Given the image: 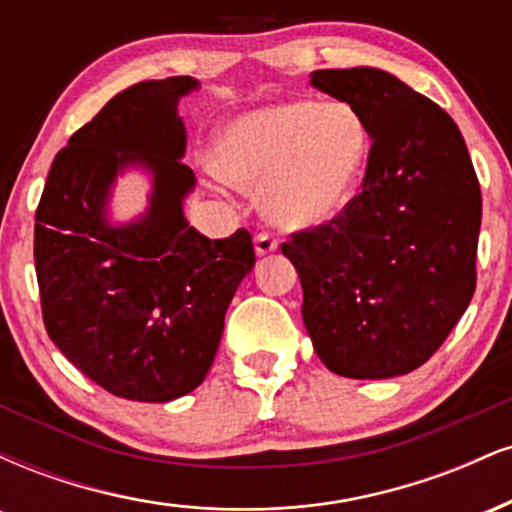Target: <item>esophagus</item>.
<instances>
[{
	"label": "esophagus",
	"instance_id": "esophagus-1",
	"mask_svg": "<svg viewBox=\"0 0 512 512\" xmlns=\"http://www.w3.org/2000/svg\"><path fill=\"white\" fill-rule=\"evenodd\" d=\"M276 248H279V243H276L274 236H269V233H257L255 236V252L260 257L264 255H272V252H276Z\"/></svg>",
	"mask_w": 512,
	"mask_h": 512
}]
</instances>
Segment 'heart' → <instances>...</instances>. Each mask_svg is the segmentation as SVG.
Instances as JSON below:
<instances>
[{"instance_id":"heart-1","label":"heart","mask_w":512,"mask_h":512,"mask_svg":"<svg viewBox=\"0 0 512 512\" xmlns=\"http://www.w3.org/2000/svg\"><path fill=\"white\" fill-rule=\"evenodd\" d=\"M368 149V129L351 105L286 101L228 122L209 163L228 185L262 192L274 226L303 231L342 211Z\"/></svg>"}]
</instances>
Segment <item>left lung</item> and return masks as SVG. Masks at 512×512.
<instances>
[{
    "label": "left lung",
    "instance_id": "left-lung-1",
    "mask_svg": "<svg viewBox=\"0 0 512 512\" xmlns=\"http://www.w3.org/2000/svg\"><path fill=\"white\" fill-rule=\"evenodd\" d=\"M310 84L349 103L373 146L342 214L281 252L320 361L344 378H397L436 354L474 296L477 173L452 117L395 74L317 69Z\"/></svg>",
    "mask_w": 512,
    "mask_h": 512
}]
</instances>
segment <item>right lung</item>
<instances>
[{
	"instance_id": "obj_1",
	"label": "right lung",
	"mask_w": 512,
	"mask_h": 512,
	"mask_svg": "<svg viewBox=\"0 0 512 512\" xmlns=\"http://www.w3.org/2000/svg\"><path fill=\"white\" fill-rule=\"evenodd\" d=\"M192 76L117 93L52 161L35 211V272L45 330L86 378L132 402H170L207 378L233 293L255 267L238 228L209 240L185 219L195 173L180 98ZM144 169L142 217L109 221L116 178Z\"/></svg>"
}]
</instances>
